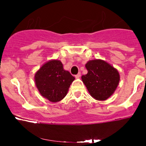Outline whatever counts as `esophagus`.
<instances>
[{"label":"esophagus","mask_w":146,"mask_h":146,"mask_svg":"<svg viewBox=\"0 0 146 146\" xmlns=\"http://www.w3.org/2000/svg\"><path fill=\"white\" fill-rule=\"evenodd\" d=\"M80 76H81V73H78L77 75H76V76H75V77H76V78H79Z\"/></svg>","instance_id":"34e87169"}]
</instances>
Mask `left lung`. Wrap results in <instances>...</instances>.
<instances>
[{"label":"left lung","instance_id":"1","mask_svg":"<svg viewBox=\"0 0 146 146\" xmlns=\"http://www.w3.org/2000/svg\"><path fill=\"white\" fill-rule=\"evenodd\" d=\"M88 73L82 76V82L91 96L98 100L110 98L118 86L119 72L102 60H92L85 65Z\"/></svg>","mask_w":146,"mask_h":146}]
</instances>
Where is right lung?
<instances>
[{"mask_svg":"<svg viewBox=\"0 0 146 146\" xmlns=\"http://www.w3.org/2000/svg\"><path fill=\"white\" fill-rule=\"evenodd\" d=\"M35 84L41 95L52 102H57L67 95L75 78L64 70L62 63L52 60L44 64L35 74Z\"/></svg>","mask_w":146,"mask_h":146,"instance_id":"add662e5","label":"right lung"}]
</instances>
